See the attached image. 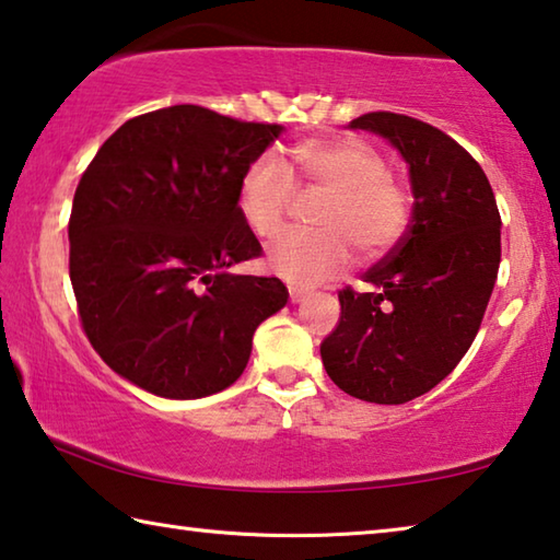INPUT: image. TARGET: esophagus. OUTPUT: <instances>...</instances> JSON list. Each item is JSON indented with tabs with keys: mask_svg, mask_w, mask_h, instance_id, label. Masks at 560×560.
I'll return each instance as SVG.
<instances>
[{
	"mask_svg": "<svg viewBox=\"0 0 560 560\" xmlns=\"http://www.w3.org/2000/svg\"><path fill=\"white\" fill-rule=\"evenodd\" d=\"M289 301H291V303L303 301V291L296 289V287H289Z\"/></svg>",
	"mask_w": 560,
	"mask_h": 560,
	"instance_id": "obj_1",
	"label": "esophagus"
}]
</instances>
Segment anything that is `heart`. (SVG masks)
Instances as JSON below:
<instances>
[{"instance_id":"1","label":"heart","mask_w":560,"mask_h":560,"mask_svg":"<svg viewBox=\"0 0 560 560\" xmlns=\"http://www.w3.org/2000/svg\"><path fill=\"white\" fill-rule=\"evenodd\" d=\"M299 183L328 189L316 232H291L271 246L269 267L291 283H318L343 271L355 249L375 259L400 242L412 212L410 189L387 170L381 150L360 138H318L291 145ZM293 179L279 158L259 155L244 170L236 207L259 240L287 226Z\"/></svg>"}]
</instances>
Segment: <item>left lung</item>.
I'll use <instances>...</instances> for the list:
<instances>
[{
  "label": "left lung",
  "instance_id": "1",
  "mask_svg": "<svg viewBox=\"0 0 560 560\" xmlns=\"http://www.w3.org/2000/svg\"><path fill=\"white\" fill-rule=\"evenodd\" d=\"M350 128L381 132L410 165L412 220L371 291H338L340 320L320 343L326 373L358 400L402 405L430 393L467 353L501 261V217L485 170L447 132L375 110Z\"/></svg>",
  "mask_w": 560,
  "mask_h": 560
}]
</instances>
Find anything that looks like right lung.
Listing matches in <instances>:
<instances>
[{
    "mask_svg": "<svg viewBox=\"0 0 560 560\" xmlns=\"http://www.w3.org/2000/svg\"><path fill=\"white\" fill-rule=\"evenodd\" d=\"M277 122L170 106L122 122L81 175L69 273L96 353L143 390L195 400L244 373L252 336L289 291L226 269L261 257L242 220L244 170Z\"/></svg>",
    "mask_w": 560,
    "mask_h": 560,
    "instance_id": "1",
    "label": "right lung"
}]
</instances>
